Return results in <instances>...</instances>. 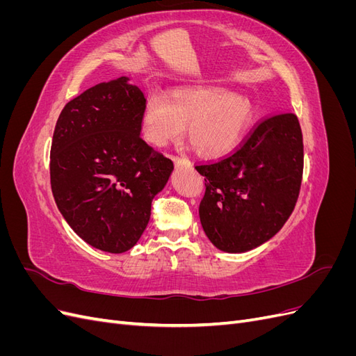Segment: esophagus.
<instances>
[{
	"label": "esophagus",
	"instance_id": "obj_1",
	"mask_svg": "<svg viewBox=\"0 0 356 356\" xmlns=\"http://www.w3.org/2000/svg\"><path fill=\"white\" fill-rule=\"evenodd\" d=\"M174 161H175L177 166H181V168H190L191 166L190 161L184 157H174Z\"/></svg>",
	"mask_w": 356,
	"mask_h": 356
}]
</instances>
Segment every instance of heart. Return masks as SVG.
Returning a JSON list of instances; mask_svg holds the SVG:
<instances>
[{"label": "heart", "mask_w": 356, "mask_h": 356, "mask_svg": "<svg viewBox=\"0 0 356 356\" xmlns=\"http://www.w3.org/2000/svg\"><path fill=\"white\" fill-rule=\"evenodd\" d=\"M255 114L254 102L243 93L220 84L190 83L172 88L165 96L147 99L141 126L144 138L156 147L187 135L197 152L220 157L238 145Z\"/></svg>", "instance_id": "heart-1"}]
</instances>
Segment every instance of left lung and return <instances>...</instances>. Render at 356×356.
<instances>
[{"label": "left lung", "instance_id": "obj_1", "mask_svg": "<svg viewBox=\"0 0 356 356\" xmlns=\"http://www.w3.org/2000/svg\"><path fill=\"white\" fill-rule=\"evenodd\" d=\"M204 177L202 227L218 250L246 252L284 227L303 177V135L293 113L272 115L236 152L196 166Z\"/></svg>", "mask_w": 356, "mask_h": 356}]
</instances>
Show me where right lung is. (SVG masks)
I'll return each instance as SVG.
<instances>
[{"instance_id": "1", "label": "right lung", "mask_w": 356, "mask_h": 356, "mask_svg": "<svg viewBox=\"0 0 356 356\" xmlns=\"http://www.w3.org/2000/svg\"><path fill=\"white\" fill-rule=\"evenodd\" d=\"M147 99L118 77L62 110L50 149V184L62 217L96 250L122 254L141 238L152 202L174 170L141 138Z\"/></svg>"}]
</instances>
